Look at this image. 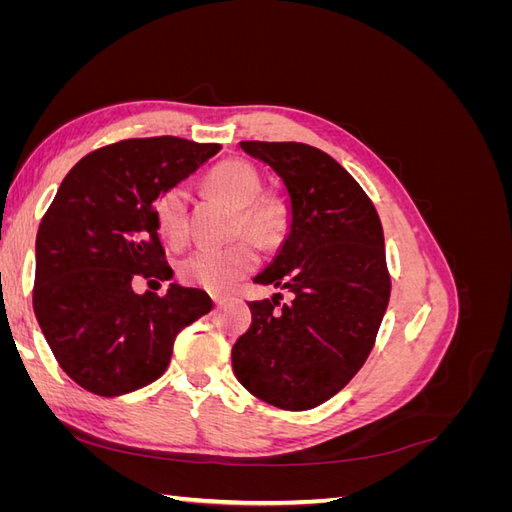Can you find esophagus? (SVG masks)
Masks as SVG:
<instances>
[{"mask_svg": "<svg viewBox=\"0 0 512 512\" xmlns=\"http://www.w3.org/2000/svg\"><path fill=\"white\" fill-rule=\"evenodd\" d=\"M211 299H213L215 307H220V305H224V301H226L224 297H220V294H213V297H211Z\"/></svg>", "mask_w": 512, "mask_h": 512, "instance_id": "34e87169", "label": "esophagus"}]
</instances>
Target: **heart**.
<instances>
[{"label":"heart","instance_id":"b5f03b06","mask_svg":"<svg viewBox=\"0 0 512 512\" xmlns=\"http://www.w3.org/2000/svg\"><path fill=\"white\" fill-rule=\"evenodd\" d=\"M209 190L239 209L237 237L247 235L262 247L280 245L290 226V209L284 198L275 194L262 196V177L258 168L245 160H228L207 175ZM156 220L162 237L170 245L188 239V192L183 185L168 188L156 205ZM258 256L250 241H239L224 250L203 247L179 262V277L190 286L211 292H224L241 277L252 273Z\"/></svg>","mask_w":512,"mask_h":512}]
</instances>
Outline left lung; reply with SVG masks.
I'll return each mask as SVG.
<instances>
[{"label":"left lung","mask_w":512,"mask_h":512,"mask_svg":"<svg viewBox=\"0 0 512 512\" xmlns=\"http://www.w3.org/2000/svg\"><path fill=\"white\" fill-rule=\"evenodd\" d=\"M286 185L290 230L254 282L286 290L252 301V324L232 346L247 391L284 410L339 393L374 348L391 297L376 207L329 153L303 143L243 141Z\"/></svg>","instance_id":"obj_1"}]
</instances>
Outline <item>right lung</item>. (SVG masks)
Listing matches in <instances>:
<instances>
[{"instance_id":"obj_1","label":"right lung","mask_w":512,"mask_h":512,"mask_svg":"<svg viewBox=\"0 0 512 512\" xmlns=\"http://www.w3.org/2000/svg\"><path fill=\"white\" fill-rule=\"evenodd\" d=\"M222 147L177 136L91 151L61 181L36 237L34 312L61 369L89 393L126 395L158 380L175 337L211 312L205 290L164 297L132 280H170L156 203Z\"/></svg>"}]
</instances>
